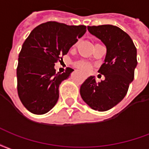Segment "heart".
Listing matches in <instances>:
<instances>
[{"mask_svg":"<svg viewBox=\"0 0 149 149\" xmlns=\"http://www.w3.org/2000/svg\"><path fill=\"white\" fill-rule=\"evenodd\" d=\"M75 67L80 70L83 71V72H87L91 69V65H90V63H88L87 62L83 61V60L77 62L75 63Z\"/></svg>","mask_w":149,"mask_h":149,"instance_id":"b5f03b06","label":"heart"}]
</instances>
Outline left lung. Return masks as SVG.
Wrapping results in <instances>:
<instances>
[{"label": "left lung", "mask_w": 149, "mask_h": 149, "mask_svg": "<svg viewBox=\"0 0 149 149\" xmlns=\"http://www.w3.org/2000/svg\"><path fill=\"white\" fill-rule=\"evenodd\" d=\"M87 29L106 47L105 63L98 70L105 80L96 82L94 76H90L81 86L80 94L91 109L106 111L126 95L137 65L136 48L130 36L117 26H88Z\"/></svg>", "instance_id": "left-lung-1"}]
</instances>
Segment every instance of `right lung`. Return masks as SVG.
Instances as JSON below:
<instances>
[{
	"instance_id": "add662e5",
	"label": "right lung",
	"mask_w": 149,
	"mask_h": 149,
	"mask_svg": "<svg viewBox=\"0 0 149 149\" xmlns=\"http://www.w3.org/2000/svg\"><path fill=\"white\" fill-rule=\"evenodd\" d=\"M86 31L85 25H67L49 21L35 28L22 45L17 69V92L21 102L34 114H44L58 99V87L73 69L56 73L71 47Z\"/></svg>"
}]
</instances>
